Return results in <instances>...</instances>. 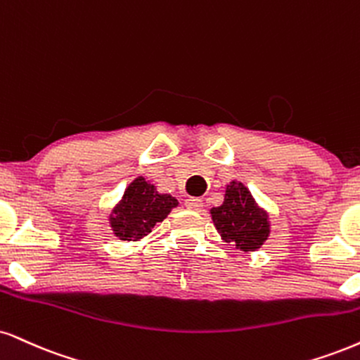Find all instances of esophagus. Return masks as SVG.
Here are the masks:
<instances>
[{
    "label": "esophagus",
    "mask_w": 360,
    "mask_h": 360,
    "mask_svg": "<svg viewBox=\"0 0 360 360\" xmlns=\"http://www.w3.org/2000/svg\"><path fill=\"white\" fill-rule=\"evenodd\" d=\"M186 207H188V210H193V211H199L202 207V199H199V198H188L186 199Z\"/></svg>",
    "instance_id": "esophagus-1"
}]
</instances>
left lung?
<instances>
[{
	"mask_svg": "<svg viewBox=\"0 0 360 360\" xmlns=\"http://www.w3.org/2000/svg\"><path fill=\"white\" fill-rule=\"evenodd\" d=\"M213 223L226 243H235L238 250L255 251L270 235L266 211H263L243 184L233 181L228 184L221 206L211 210Z\"/></svg>",
	"mask_w": 360,
	"mask_h": 360,
	"instance_id": "8db88e82",
	"label": "left lung"
}]
</instances>
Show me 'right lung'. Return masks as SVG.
<instances>
[{
	"instance_id": "1",
	"label": "right lung",
	"mask_w": 360,
	"mask_h": 360,
	"mask_svg": "<svg viewBox=\"0 0 360 360\" xmlns=\"http://www.w3.org/2000/svg\"><path fill=\"white\" fill-rule=\"evenodd\" d=\"M176 206L177 199L159 194L154 184L147 183L144 177H137L112 211L110 226L120 240L137 241L150 233L155 223H161Z\"/></svg>"
}]
</instances>
